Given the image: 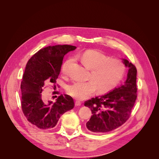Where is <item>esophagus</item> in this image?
Instances as JSON below:
<instances>
[{
    "label": "esophagus",
    "instance_id": "esophagus-1",
    "mask_svg": "<svg viewBox=\"0 0 159 159\" xmlns=\"http://www.w3.org/2000/svg\"><path fill=\"white\" fill-rule=\"evenodd\" d=\"M81 103H82L80 102V101H77V100H76L75 102V106H80V105H81Z\"/></svg>",
    "mask_w": 159,
    "mask_h": 159
}]
</instances>
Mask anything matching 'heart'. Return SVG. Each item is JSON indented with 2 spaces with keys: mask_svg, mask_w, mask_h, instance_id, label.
Wrapping results in <instances>:
<instances>
[{
  "mask_svg": "<svg viewBox=\"0 0 159 159\" xmlns=\"http://www.w3.org/2000/svg\"><path fill=\"white\" fill-rule=\"evenodd\" d=\"M84 64L91 70L88 82H75L67 88V93L77 99H84L93 95L96 88L99 93H107L113 89L120 82L125 74V66L119 60L109 58L97 51H87L81 56ZM73 59L66 61L61 68L66 75Z\"/></svg>",
  "mask_w": 159,
  "mask_h": 159,
  "instance_id": "heart-1",
  "label": "heart"
}]
</instances>
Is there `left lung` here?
I'll use <instances>...</instances> for the list:
<instances>
[{"mask_svg": "<svg viewBox=\"0 0 159 159\" xmlns=\"http://www.w3.org/2000/svg\"><path fill=\"white\" fill-rule=\"evenodd\" d=\"M123 63L129 68L124 84L108 93L85 102L91 108L92 116L86 123L90 132L100 134L110 132L124 124L129 118L137 98L136 66L128 60Z\"/></svg>", "mask_w": 159, "mask_h": 159, "instance_id": "obj_1", "label": "left lung"}]
</instances>
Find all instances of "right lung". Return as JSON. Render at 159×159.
Listing matches in <instances>:
<instances>
[{
	"instance_id": "right-lung-1",
	"label": "right lung",
	"mask_w": 159,
	"mask_h": 159,
	"mask_svg": "<svg viewBox=\"0 0 159 159\" xmlns=\"http://www.w3.org/2000/svg\"><path fill=\"white\" fill-rule=\"evenodd\" d=\"M76 48L70 45L44 48L32 56L26 65L21 83V108L27 120L39 129L53 128L61 115L74 107L73 98L67 94H61L54 103L42 92L46 84H52L56 88L63 57Z\"/></svg>"
}]
</instances>
